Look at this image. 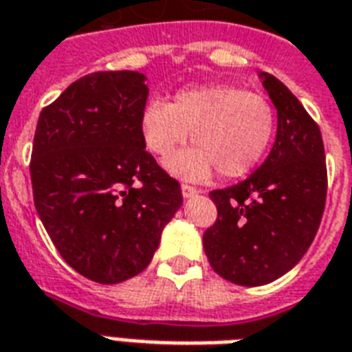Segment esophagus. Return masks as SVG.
Listing matches in <instances>:
<instances>
[{"label":"esophagus","mask_w":352,"mask_h":352,"mask_svg":"<svg viewBox=\"0 0 352 352\" xmlns=\"http://www.w3.org/2000/svg\"><path fill=\"white\" fill-rule=\"evenodd\" d=\"M182 195H184V198H191L198 195V189H195L192 186H187V184H182Z\"/></svg>","instance_id":"34e87169"}]
</instances>
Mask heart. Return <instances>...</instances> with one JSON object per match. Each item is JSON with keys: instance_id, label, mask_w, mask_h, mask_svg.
<instances>
[{"instance_id": "obj_1", "label": "heart", "mask_w": 352, "mask_h": 352, "mask_svg": "<svg viewBox=\"0 0 352 352\" xmlns=\"http://www.w3.org/2000/svg\"><path fill=\"white\" fill-rule=\"evenodd\" d=\"M144 144L155 155L173 154L189 137L195 146L165 161L166 168L187 179H206L213 168L224 179L241 178L271 146L276 129L273 105L236 85L189 87L173 104L154 98L139 116Z\"/></svg>"}]
</instances>
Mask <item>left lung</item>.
Returning <instances> with one entry per match:
<instances>
[{
  "label": "left lung",
  "instance_id": "obj_1",
  "mask_svg": "<svg viewBox=\"0 0 352 352\" xmlns=\"http://www.w3.org/2000/svg\"><path fill=\"white\" fill-rule=\"evenodd\" d=\"M278 115L273 150L237 186L211 191L217 221L204 232L213 271L237 286H263L297 265L314 241L327 200L319 126L282 81L260 74Z\"/></svg>",
  "mask_w": 352,
  "mask_h": 352
}]
</instances>
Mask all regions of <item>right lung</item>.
Segmentation results:
<instances>
[{"label": "right lung", "mask_w": 352, "mask_h": 352, "mask_svg": "<svg viewBox=\"0 0 352 352\" xmlns=\"http://www.w3.org/2000/svg\"><path fill=\"white\" fill-rule=\"evenodd\" d=\"M144 81L131 70L83 76L36 124L29 165L36 213L66 263L98 284L144 271L184 202L141 137Z\"/></svg>", "instance_id": "obj_1"}]
</instances>
